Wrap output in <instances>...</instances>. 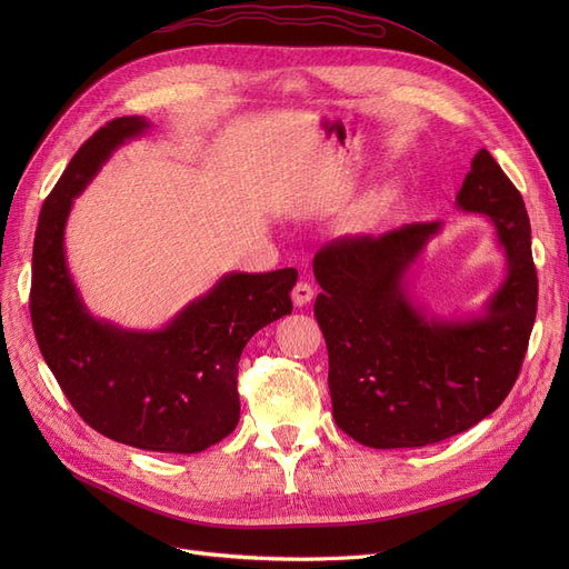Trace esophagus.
<instances>
[{"mask_svg":"<svg viewBox=\"0 0 569 569\" xmlns=\"http://www.w3.org/2000/svg\"><path fill=\"white\" fill-rule=\"evenodd\" d=\"M311 299H313V287L308 282H297L295 289H291V301H295V306L301 308L306 303H311Z\"/></svg>","mask_w":569,"mask_h":569,"instance_id":"34e87169","label":"esophagus"}]
</instances>
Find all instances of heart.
Listing matches in <instances>:
<instances>
[{
	"instance_id": "heart-1",
	"label": "heart",
	"mask_w": 569,
	"mask_h": 569,
	"mask_svg": "<svg viewBox=\"0 0 569 569\" xmlns=\"http://www.w3.org/2000/svg\"><path fill=\"white\" fill-rule=\"evenodd\" d=\"M396 197H399V192H396L393 184L375 187L372 192L366 194L363 203H360V218H363V220H377L380 216H385L393 206Z\"/></svg>"
}]
</instances>
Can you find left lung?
Wrapping results in <instances>:
<instances>
[{
    "label": "left lung",
    "mask_w": 569,
    "mask_h": 569,
    "mask_svg": "<svg viewBox=\"0 0 569 569\" xmlns=\"http://www.w3.org/2000/svg\"><path fill=\"white\" fill-rule=\"evenodd\" d=\"M456 206L487 216L506 253V280L479 316H427L406 287L439 220L343 237L313 258L332 416L370 449H420L460 435L491 416L520 375L539 297L522 194L479 149Z\"/></svg>",
    "instance_id": "obj_1"
}]
</instances>
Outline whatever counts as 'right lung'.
I'll use <instances>...</instances> for the list:
<instances>
[{"label": "right lung", "instance_id": "right-lung-1", "mask_svg": "<svg viewBox=\"0 0 569 569\" xmlns=\"http://www.w3.org/2000/svg\"><path fill=\"white\" fill-rule=\"evenodd\" d=\"M149 130L113 118L84 142L44 199L32 244L30 318L66 399L99 435L159 453H199L239 422L237 363L247 341L287 313L297 270L228 272L161 330L94 318L68 272L63 232L73 199L111 153Z\"/></svg>", "mask_w": 569, "mask_h": 569}]
</instances>
